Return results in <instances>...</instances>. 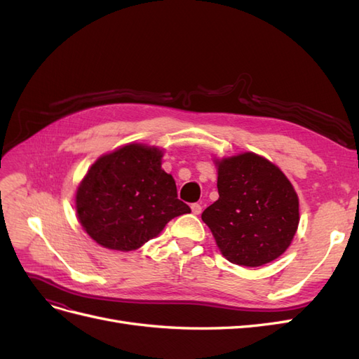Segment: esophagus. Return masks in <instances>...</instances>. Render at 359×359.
<instances>
[{"label": "esophagus", "mask_w": 359, "mask_h": 359, "mask_svg": "<svg viewBox=\"0 0 359 359\" xmlns=\"http://www.w3.org/2000/svg\"><path fill=\"white\" fill-rule=\"evenodd\" d=\"M191 212L194 215H198L202 212V205L201 203H191Z\"/></svg>", "instance_id": "1"}]
</instances>
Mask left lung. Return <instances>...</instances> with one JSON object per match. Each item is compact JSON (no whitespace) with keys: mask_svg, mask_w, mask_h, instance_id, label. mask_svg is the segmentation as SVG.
<instances>
[{"mask_svg":"<svg viewBox=\"0 0 359 359\" xmlns=\"http://www.w3.org/2000/svg\"><path fill=\"white\" fill-rule=\"evenodd\" d=\"M219 199L202 212L222 255L260 266L283 255L299 223V202L276 165L255 153L215 161Z\"/></svg>","mask_w":359,"mask_h":359,"instance_id":"8db88e82","label":"left lung"}]
</instances>
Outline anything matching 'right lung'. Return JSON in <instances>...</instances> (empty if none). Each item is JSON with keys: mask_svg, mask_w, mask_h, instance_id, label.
<instances>
[{"mask_svg": "<svg viewBox=\"0 0 359 359\" xmlns=\"http://www.w3.org/2000/svg\"><path fill=\"white\" fill-rule=\"evenodd\" d=\"M161 151L128 144L102 156L76 191L78 219L93 240L130 252L156 238L190 206L178 199L177 184L161 169Z\"/></svg>", "mask_w": 359, "mask_h": 359, "instance_id": "obj_1", "label": "right lung"}]
</instances>
